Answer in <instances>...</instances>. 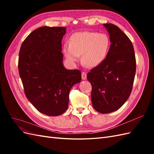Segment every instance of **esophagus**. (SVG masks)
Wrapping results in <instances>:
<instances>
[{
  "label": "esophagus",
  "instance_id": "esophagus-1",
  "mask_svg": "<svg viewBox=\"0 0 154 154\" xmlns=\"http://www.w3.org/2000/svg\"><path fill=\"white\" fill-rule=\"evenodd\" d=\"M82 80H85L87 79V73L85 72H82Z\"/></svg>",
  "mask_w": 154,
  "mask_h": 154
}]
</instances>
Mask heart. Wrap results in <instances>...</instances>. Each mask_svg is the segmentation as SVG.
I'll use <instances>...</instances> for the list:
<instances>
[{
    "instance_id": "heart-1",
    "label": "heart",
    "mask_w": 154,
    "mask_h": 154,
    "mask_svg": "<svg viewBox=\"0 0 154 154\" xmlns=\"http://www.w3.org/2000/svg\"><path fill=\"white\" fill-rule=\"evenodd\" d=\"M110 48V40L106 34L82 31L73 34L69 42L64 44L63 53L70 63H76L82 55V63L94 67L104 61Z\"/></svg>"
}]
</instances>
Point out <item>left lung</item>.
Returning a JSON list of instances; mask_svg holds the SVG:
<instances>
[{
  "mask_svg": "<svg viewBox=\"0 0 154 154\" xmlns=\"http://www.w3.org/2000/svg\"><path fill=\"white\" fill-rule=\"evenodd\" d=\"M110 35V48L104 61L91 70L94 109L102 114L118 110L129 97L136 71L134 49L128 37L118 26L104 24Z\"/></svg>",
  "mask_w": 154,
  "mask_h": 154,
  "instance_id": "8db88e82",
  "label": "left lung"
}]
</instances>
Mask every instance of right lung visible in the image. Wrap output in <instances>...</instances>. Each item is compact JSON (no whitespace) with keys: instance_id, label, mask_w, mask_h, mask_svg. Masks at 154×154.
<instances>
[{"instance_id":"right-lung-1","label":"right lung","mask_w":154,"mask_h":154,"mask_svg":"<svg viewBox=\"0 0 154 154\" xmlns=\"http://www.w3.org/2000/svg\"><path fill=\"white\" fill-rule=\"evenodd\" d=\"M65 27H41L21 45L18 71L27 98L40 112L62 114L68 108L69 91L82 80L79 70L63 65L62 40Z\"/></svg>"}]
</instances>
